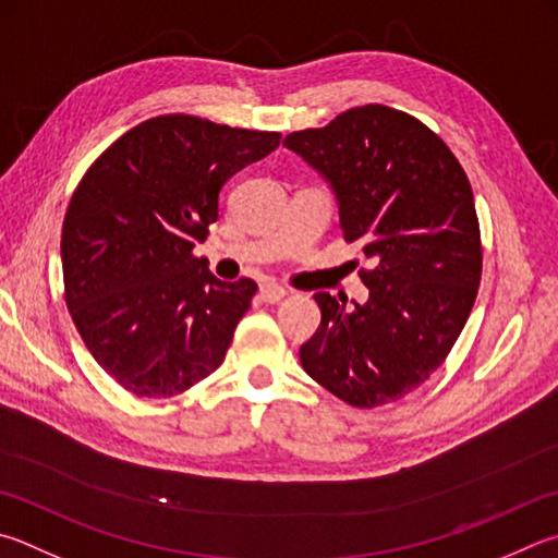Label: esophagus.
<instances>
[{"instance_id":"34e87169","label":"esophagus","mask_w":558,"mask_h":558,"mask_svg":"<svg viewBox=\"0 0 558 558\" xmlns=\"http://www.w3.org/2000/svg\"><path fill=\"white\" fill-rule=\"evenodd\" d=\"M288 295V288L278 286V282H263L260 286V300L268 302V305H276L282 298Z\"/></svg>"}]
</instances>
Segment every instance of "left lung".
Segmentation results:
<instances>
[{
	"instance_id": "1",
	"label": "left lung",
	"mask_w": 558,
	"mask_h": 558,
	"mask_svg": "<svg viewBox=\"0 0 558 558\" xmlns=\"http://www.w3.org/2000/svg\"><path fill=\"white\" fill-rule=\"evenodd\" d=\"M337 192L343 241L371 268L366 305L317 292L319 329L302 343L312 380L353 408L404 398L449 356L481 286L473 190L449 146L420 119L385 105L341 111L282 141Z\"/></svg>"
}]
</instances>
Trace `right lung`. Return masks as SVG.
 I'll return each mask as SVG.
<instances>
[{
  "label": "right lung",
  "instance_id": "right-lung-1",
  "mask_svg": "<svg viewBox=\"0 0 558 558\" xmlns=\"http://www.w3.org/2000/svg\"><path fill=\"white\" fill-rule=\"evenodd\" d=\"M278 144V131L160 114L77 182L60 236L65 305L124 390L173 398L221 366L258 286L217 280L192 248L219 217L225 182Z\"/></svg>",
  "mask_w": 558,
  "mask_h": 558
}]
</instances>
